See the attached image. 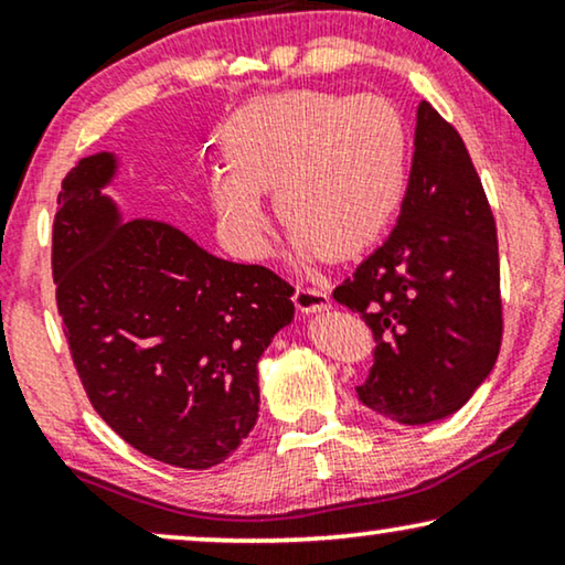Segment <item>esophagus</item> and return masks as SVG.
I'll return each instance as SVG.
<instances>
[{
    "mask_svg": "<svg viewBox=\"0 0 565 565\" xmlns=\"http://www.w3.org/2000/svg\"><path fill=\"white\" fill-rule=\"evenodd\" d=\"M294 305L305 315L324 312V309H330V294L324 289H312V286H297L294 289Z\"/></svg>",
    "mask_w": 565,
    "mask_h": 565,
    "instance_id": "34e87169",
    "label": "esophagus"
}]
</instances>
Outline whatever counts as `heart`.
<instances>
[{
    "instance_id": "1",
    "label": "heart",
    "mask_w": 565,
    "mask_h": 565,
    "mask_svg": "<svg viewBox=\"0 0 565 565\" xmlns=\"http://www.w3.org/2000/svg\"><path fill=\"white\" fill-rule=\"evenodd\" d=\"M233 169L237 179L217 181V206L243 256L260 258L268 248L258 192H274L299 264L345 260L369 250L399 212L407 135L384 99L291 94L237 130Z\"/></svg>"
}]
</instances>
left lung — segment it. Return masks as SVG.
I'll return each instance as SVG.
<instances>
[{
	"instance_id": "left-lung-1",
	"label": "left lung",
	"mask_w": 565,
	"mask_h": 565,
	"mask_svg": "<svg viewBox=\"0 0 565 565\" xmlns=\"http://www.w3.org/2000/svg\"><path fill=\"white\" fill-rule=\"evenodd\" d=\"M332 297L373 332L355 386L376 415L427 425L463 407L502 345L497 222L466 142L423 102L402 214Z\"/></svg>"
}]
</instances>
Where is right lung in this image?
<instances>
[{
	"label": "right lung",
	"instance_id": "1",
	"mask_svg": "<svg viewBox=\"0 0 565 565\" xmlns=\"http://www.w3.org/2000/svg\"><path fill=\"white\" fill-rule=\"evenodd\" d=\"M113 153L82 158L53 220L63 335L99 417L142 456L212 468L258 419V359L291 322V286L222 260L184 230L122 222Z\"/></svg>",
	"mask_w": 565,
	"mask_h": 565
}]
</instances>
